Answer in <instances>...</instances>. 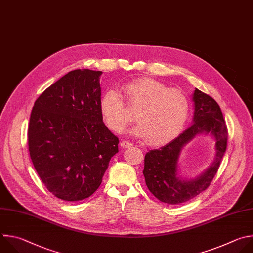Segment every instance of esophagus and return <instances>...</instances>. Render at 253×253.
<instances>
[{"mask_svg":"<svg viewBox=\"0 0 253 253\" xmlns=\"http://www.w3.org/2000/svg\"><path fill=\"white\" fill-rule=\"evenodd\" d=\"M133 144L130 142V141H127V140H123L122 142H121V146L123 147V148H126V147H129V146H132Z\"/></svg>","mask_w":253,"mask_h":253,"instance_id":"1","label":"esophagus"}]
</instances>
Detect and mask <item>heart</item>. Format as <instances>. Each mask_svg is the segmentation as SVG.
<instances>
[{
  "instance_id": "heart-1",
  "label": "heart",
  "mask_w": 253,
  "mask_h": 253,
  "mask_svg": "<svg viewBox=\"0 0 253 253\" xmlns=\"http://www.w3.org/2000/svg\"><path fill=\"white\" fill-rule=\"evenodd\" d=\"M122 91L138 123L134 134L146 137L151 144H163L180 133L189 113L188 99L182 91L149 78L128 82ZM99 110L108 127L115 132H122L133 121V115L116 89L102 95Z\"/></svg>"
}]
</instances>
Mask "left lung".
I'll use <instances>...</instances> for the list:
<instances>
[{"instance_id": "1", "label": "left lung", "mask_w": 253, "mask_h": 253, "mask_svg": "<svg viewBox=\"0 0 253 253\" xmlns=\"http://www.w3.org/2000/svg\"><path fill=\"white\" fill-rule=\"evenodd\" d=\"M193 125L166 145L150 149L144 157L143 175L149 191L163 203L177 206L205 191L216 174L227 144V129L218 104L209 94L195 88ZM207 132L216 139V158L205 174L192 181L177 177L181 148L197 133Z\"/></svg>"}]
</instances>
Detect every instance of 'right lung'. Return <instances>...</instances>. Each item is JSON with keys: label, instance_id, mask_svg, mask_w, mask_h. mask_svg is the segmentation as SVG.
I'll list each match as a JSON object with an SVG mask.
<instances>
[{"label": "right lung", "instance_id": "right-lung-1", "mask_svg": "<svg viewBox=\"0 0 253 253\" xmlns=\"http://www.w3.org/2000/svg\"><path fill=\"white\" fill-rule=\"evenodd\" d=\"M102 74L68 73L37 98L31 113V160L47 190L65 201L89 197L119 153V137L99 110Z\"/></svg>", "mask_w": 253, "mask_h": 253}]
</instances>
